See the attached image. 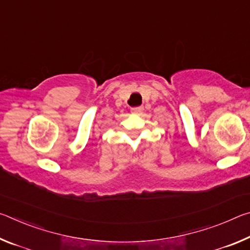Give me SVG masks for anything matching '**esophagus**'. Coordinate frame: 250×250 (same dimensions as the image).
Listing matches in <instances>:
<instances>
[{
	"instance_id": "34e87169",
	"label": "esophagus",
	"mask_w": 250,
	"mask_h": 250,
	"mask_svg": "<svg viewBox=\"0 0 250 250\" xmlns=\"http://www.w3.org/2000/svg\"><path fill=\"white\" fill-rule=\"evenodd\" d=\"M142 111H143V107H134L131 109V112L134 113V115H140Z\"/></svg>"
}]
</instances>
